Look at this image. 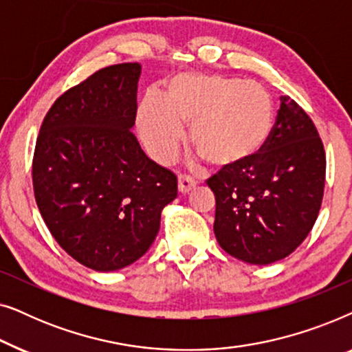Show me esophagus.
<instances>
[{
	"mask_svg": "<svg viewBox=\"0 0 352 352\" xmlns=\"http://www.w3.org/2000/svg\"><path fill=\"white\" fill-rule=\"evenodd\" d=\"M197 182L192 179V177L187 176H179L177 177V189H179L181 194H189V192L194 189Z\"/></svg>",
	"mask_w": 352,
	"mask_h": 352,
	"instance_id": "obj_1",
	"label": "esophagus"
}]
</instances>
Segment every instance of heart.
<instances>
[{
  "label": "heart",
  "instance_id": "b5f03b06",
  "mask_svg": "<svg viewBox=\"0 0 352 352\" xmlns=\"http://www.w3.org/2000/svg\"><path fill=\"white\" fill-rule=\"evenodd\" d=\"M218 170L245 165L264 151L276 126L272 98L261 86L223 75H173L163 98L147 94L138 110V129L147 151L171 160L182 141Z\"/></svg>",
  "mask_w": 352,
  "mask_h": 352
}]
</instances>
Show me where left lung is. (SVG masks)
I'll use <instances>...</instances> for the list:
<instances>
[{"label":"left lung","instance_id":"left-lung-1","mask_svg":"<svg viewBox=\"0 0 352 352\" xmlns=\"http://www.w3.org/2000/svg\"><path fill=\"white\" fill-rule=\"evenodd\" d=\"M324 184L319 133L305 110L282 96L264 151L208 179L216 197V240L230 256L250 264L266 266L287 258L311 232Z\"/></svg>","mask_w":352,"mask_h":352}]
</instances>
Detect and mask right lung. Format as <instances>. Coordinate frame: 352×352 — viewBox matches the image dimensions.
I'll return each instance as SVG.
<instances>
[{
    "label": "right lung",
    "instance_id": "right-lung-1",
    "mask_svg": "<svg viewBox=\"0 0 352 352\" xmlns=\"http://www.w3.org/2000/svg\"><path fill=\"white\" fill-rule=\"evenodd\" d=\"M141 64L110 65L60 96L33 157L36 205L57 243L99 272L118 271L151 248L177 179L131 133Z\"/></svg>",
    "mask_w": 352,
    "mask_h": 352
}]
</instances>
